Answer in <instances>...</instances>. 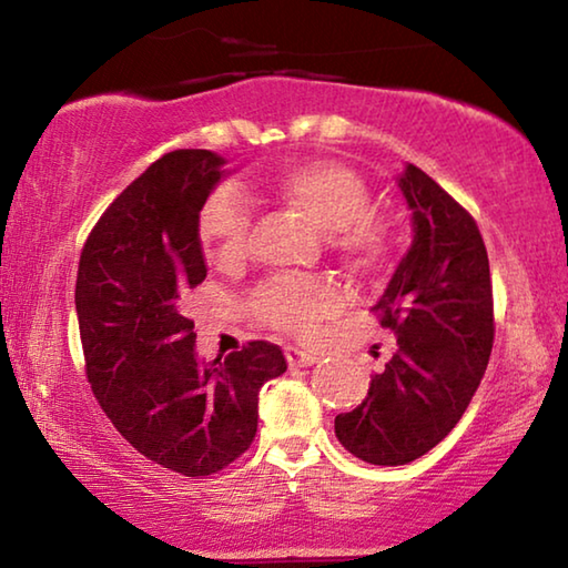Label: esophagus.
<instances>
[{
  "instance_id": "obj_1",
  "label": "esophagus",
  "mask_w": 568,
  "mask_h": 568,
  "mask_svg": "<svg viewBox=\"0 0 568 568\" xmlns=\"http://www.w3.org/2000/svg\"><path fill=\"white\" fill-rule=\"evenodd\" d=\"M285 358H287V365H293V368H305V365L318 363V355L311 353V351L295 348V345H287Z\"/></svg>"
}]
</instances>
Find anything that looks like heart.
<instances>
[{
  "mask_svg": "<svg viewBox=\"0 0 568 568\" xmlns=\"http://www.w3.org/2000/svg\"><path fill=\"white\" fill-rule=\"evenodd\" d=\"M275 195L323 233L335 255L358 271H378L393 250V227L371 210V190L343 162L313 160L285 170L273 182ZM207 261L235 267L250 243V207L235 185H220L205 200L197 220ZM343 293L328 277H275L250 301L255 318L293 335H313L341 311Z\"/></svg>",
  "mask_w": 568,
  "mask_h": 568,
  "instance_id": "b5f03b06",
  "label": "heart"
}]
</instances>
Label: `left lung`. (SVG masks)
Segmentation results:
<instances>
[{"instance_id":"8db88e82","label":"left lung","mask_w":568,"mask_h":568,"mask_svg":"<svg viewBox=\"0 0 568 568\" xmlns=\"http://www.w3.org/2000/svg\"><path fill=\"white\" fill-rule=\"evenodd\" d=\"M398 187L413 213V243L373 305L398 351L363 403L335 416L341 444L373 466L410 464L454 430L484 378L496 331L474 215L416 165Z\"/></svg>"}]
</instances>
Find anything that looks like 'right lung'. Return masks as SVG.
I'll return each mask as SVG.
<instances>
[{
	"instance_id": "1",
	"label": "right lung",
	"mask_w": 568,
	"mask_h": 568,
	"mask_svg": "<svg viewBox=\"0 0 568 568\" xmlns=\"http://www.w3.org/2000/svg\"><path fill=\"white\" fill-rule=\"evenodd\" d=\"M210 150H175L142 172L84 240L74 305L94 398L142 456L210 476L250 448L257 393L285 373L281 345L250 341L220 363L195 358L187 291L207 265L197 220L223 175Z\"/></svg>"
}]
</instances>
